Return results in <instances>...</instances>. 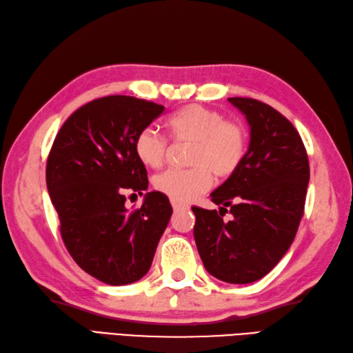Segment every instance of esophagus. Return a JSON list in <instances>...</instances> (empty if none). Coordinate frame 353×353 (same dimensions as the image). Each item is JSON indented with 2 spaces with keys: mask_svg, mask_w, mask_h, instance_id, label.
Here are the masks:
<instances>
[{
  "mask_svg": "<svg viewBox=\"0 0 353 353\" xmlns=\"http://www.w3.org/2000/svg\"><path fill=\"white\" fill-rule=\"evenodd\" d=\"M171 206H173L174 210H182V209H188V204L182 203V201H177L174 199H171Z\"/></svg>",
  "mask_w": 353,
  "mask_h": 353,
  "instance_id": "obj_1",
  "label": "esophagus"
}]
</instances>
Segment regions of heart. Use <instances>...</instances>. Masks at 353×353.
Returning <instances> with one entry per match:
<instances>
[{
  "instance_id": "1",
  "label": "heart",
  "mask_w": 353,
  "mask_h": 353,
  "mask_svg": "<svg viewBox=\"0 0 353 353\" xmlns=\"http://www.w3.org/2000/svg\"><path fill=\"white\" fill-rule=\"evenodd\" d=\"M176 141L191 143L188 163L191 168H170L154 177V188L170 199L190 201L208 191L212 174L227 179L234 174L247 157L248 130L243 123L225 120L223 114L201 105H188L168 119ZM134 149L145 167H161L168 141L154 128L138 132Z\"/></svg>"
}]
</instances>
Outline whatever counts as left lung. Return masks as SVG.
I'll list each match as a JSON object with an SVG mask.
<instances>
[{
    "label": "left lung",
    "instance_id": "1",
    "mask_svg": "<svg viewBox=\"0 0 353 353\" xmlns=\"http://www.w3.org/2000/svg\"><path fill=\"white\" fill-rule=\"evenodd\" d=\"M250 125L242 165L210 194L216 210L192 208L194 239L210 275L248 284L272 270L304 215L310 165L304 143L281 112L251 97H228ZM234 219H222L226 208Z\"/></svg>",
    "mask_w": 353,
    "mask_h": 353
}]
</instances>
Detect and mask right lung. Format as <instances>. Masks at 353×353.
Wrapping results in <instances>:
<instances>
[{
	"label": "right lung",
	"mask_w": 353,
	"mask_h": 353,
	"mask_svg": "<svg viewBox=\"0 0 353 353\" xmlns=\"http://www.w3.org/2000/svg\"><path fill=\"white\" fill-rule=\"evenodd\" d=\"M163 111L132 96L94 99L64 121L49 152L46 186L63 242L77 265L105 284H130L149 272L173 214L159 191L147 192L139 209L125 206L128 191L143 195L149 186L135 138Z\"/></svg>",
	"instance_id": "add662e5"
}]
</instances>
